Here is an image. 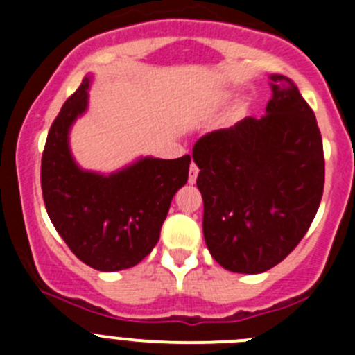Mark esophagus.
<instances>
[{
    "label": "esophagus",
    "instance_id": "obj_1",
    "mask_svg": "<svg viewBox=\"0 0 355 355\" xmlns=\"http://www.w3.org/2000/svg\"><path fill=\"white\" fill-rule=\"evenodd\" d=\"M197 175H199V167H197L196 163H192V165H190V174H188V181L193 184L197 181Z\"/></svg>",
    "mask_w": 355,
    "mask_h": 355
}]
</instances>
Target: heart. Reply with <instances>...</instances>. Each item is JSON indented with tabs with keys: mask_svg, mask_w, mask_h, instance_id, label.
<instances>
[{
	"mask_svg": "<svg viewBox=\"0 0 355 355\" xmlns=\"http://www.w3.org/2000/svg\"><path fill=\"white\" fill-rule=\"evenodd\" d=\"M241 112H243V110H241Z\"/></svg>",
	"mask_w": 355,
	"mask_h": 355,
	"instance_id": "obj_1",
	"label": "heart"
}]
</instances>
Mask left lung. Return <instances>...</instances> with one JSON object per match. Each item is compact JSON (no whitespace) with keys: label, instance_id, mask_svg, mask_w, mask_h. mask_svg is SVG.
Listing matches in <instances>:
<instances>
[{"label":"left lung","instance_id":"1","mask_svg":"<svg viewBox=\"0 0 355 355\" xmlns=\"http://www.w3.org/2000/svg\"><path fill=\"white\" fill-rule=\"evenodd\" d=\"M261 119L205 135L193 162L213 259L225 270L261 274L299 245L318 211L325 162L316 117L297 85L270 76Z\"/></svg>","mask_w":355,"mask_h":355}]
</instances>
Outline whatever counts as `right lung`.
<instances>
[{
  "label": "right lung",
  "instance_id": "right-lung-1",
  "mask_svg": "<svg viewBox=\"0 0 355 355\" xmlns=\"http://www.w3.org/2000/svg\"><path fill=\"white\" fill-rule=\"evenodd\" d=\"M89 85L85 76L53 121L40 184L49 218L74 256L96 270L117 272L139 265L158 243L172 197L188 181L190 156H146L108 175L78 167L69 130L87 110Z\"/></svg>",
  "mask_w": 355,
  "mask_h": 355
}]
</instances>
